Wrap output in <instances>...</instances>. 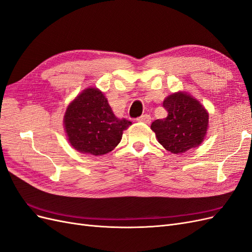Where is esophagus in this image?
<instances>
[{
  "label": "esophagus",
  "instance_id": "34e87169",
  "mask_svg": "<svg viewBox=\"0 0 252 252\" xmlns=\"http://www.w3.org/2000/svg\"><path fill=\"white\" fill-rule=\"evenodd\" d=\"M136 121L138 122H141V123H146V124H149L151 122V117L149 116V114H144V116H141L140 118L136 119Z\"/></svg>",
  "mask_w": 252,
  "mask_h": 252
}]
</instances>
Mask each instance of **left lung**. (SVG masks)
Returning a JSON list of instances; mask_svg holds the SVG:
<instances>
[{
    "label": "left lung",
    "mask_w": 252,
    "mask_h": 252,
    "mask_svg": "<svg viewBox=\"0 0 252 252\" xmlns=\"http://www.w3.org/2000/svg\"><path fill=\"white\" fill-rule=\"evenodd\" d=\"M163 107L168 114L165 119L152 122L151 129L158 143L171 154H185L204 141L208 129L209 117L204 106L186 93L167 96Z\"/></svg>",
    "instance_id": "1"
}]
</instances>
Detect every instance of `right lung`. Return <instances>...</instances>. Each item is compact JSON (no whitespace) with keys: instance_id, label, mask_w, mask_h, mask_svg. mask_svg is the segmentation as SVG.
<instances>
[{"instance_id":"obj_1","label":"right lung","mask_w":252,"mask_h":252,"mask_svg":"<svg viewBox=\"0 0 252 252\" xmlns=\"http://www.w3.org/2000/svg\"><path fill=\"white\" fill-rule=\"evenodd\" d=\"M129 125L130 121L114 116L107 98L96 88L83 90L68 105L64 116L71 146L93 156L106 155L116 148Z\"/></svg>"}]
</instances>
